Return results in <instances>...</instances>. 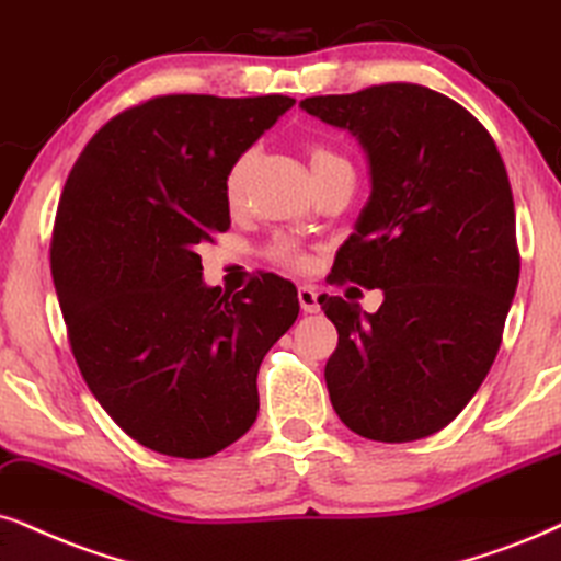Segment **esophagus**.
Returning <instances> with one entry per match:
<instances>
[{
  "label": "esophagus",
  "mask_w": 561,
  "mask_h": 561,
  "mask_svg": "<svg viewBox=\"0 0 561 561\" xmlns=\"http://www.w3.org/2000/svg\"><path fill=\"white\" fill-rule=\"evenodd\" d=\"M297 300H300V308L305 313H318L321 310V302H318V289L310 285H302L297 289Z\"/></svg>",
  "instance_id": "34e87169"
}]
</instances>
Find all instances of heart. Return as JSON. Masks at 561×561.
I'll return each mask as SVG.
<instances>
[{
	"instance_id": "1",
	"label": "heart",
	"mask_w": 561,
	"mask_h": 561,
	"mask_svg": "<svg viewBox=\"0 0 561 561\" xmlns=\"http://www.w3.org/2000/svg\"><path fill=\"white\" fill-rule=\"evenodd\" d=\"M308 158H310V170H313V179H318V175H323V173H331V170H336V168L350 165L342 154L329 150V147H323V145L310 147ZM251 165H253V154L245 152L243 158H238L236 162H232L228 175H225V198H228L230 207H236V204H240V198H243ZM268 253H272L274 261H279V264H287V266L302 268L305 264H308L305 253L297 248L295 240H289V238H276L272 248H268Z\"/></svg>"
}]
</instances>
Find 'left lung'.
I'll return each instance as SVG.
<instances>
[{
    "mask_svg": "<svg viewBox=\"0 0 561 561\" xmlns=\"http://www.w3.org/2000/svg\"><path fill=\"white\" fill-rule=\"evenodd\" d=\"M357 137L370 196L339 248L333 282L380 287L382 305L323 295L339 331L325 386L346 427L378 443L435 435L497 357L520 253L507 170L463 105L391 82L300 101Z\"/></svg>",
    "mask_w": 561,
    "mask_h": 561,
    "instance_id": "obj_1",
    "label": "left lung"
}]
</instances>
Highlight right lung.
Returning a JSON list of instances; mask_svg holds the SVG:
<instances>
[{
  "label": "right lung",
  "mask_w": 561,
  "mask_h": 561,
  "mask_svg": "<svg viewBox=\"0 0 561 561\" xmlns=\"http://www.w3.org/2000/svg\"><path fill=\"white\" fill-rule=\"evenodd\" d=\"M287 95H162L118 113L77 158L51 274L88 388L139 445L207 458L259 414L264 354L300 313L293 282L207 287L198 248L230 228L225 175Z\"/></svg>",
  "instance_id": "add662e5"
}]
</instances>
